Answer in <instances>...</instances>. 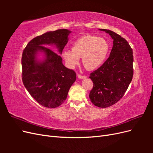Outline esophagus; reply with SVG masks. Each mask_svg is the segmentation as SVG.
I'll return each mask as SVG.
<instances>
[{"label":"esophagus","mask_w":153,"mask_h":153,"mask_svg":"<svg viewBox=\"0 0 153 153\" xmlns=\"http://www.w3.org/2000/svg\"><path fill=\"white\" fill-rule=\"evenodd\" d=\"M78 78H79V79H85V78H87L86 76H82L81 75H78Z\"/></svg>","instance_id":"34e87169"}]
</instances>
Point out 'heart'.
I'll list each match as a JSON object with an SVG mask.
<instances>
[{"mask_svg": "<svg viewBox=\"0 0 153 153\" xmlns=\"http://www.w3.org/2000/svg\"><path fill=\"white\" fill-rule=\"evenodd\" d=\"M109 45L102 38L86 35L78 39L72 45V50H65L62 56L69 69H74L82 57V63L89 70L102 65L107 57Z\"/></svg>", "mask_w": 153, "mask_h": 153, "instance_id": "b5f03b06", "label": "heart"}]
</instances>
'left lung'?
<instances>
[{"instance_id": "1", "label": "left lung", "mask_w": 153, "mask_h": 153, "mask_svg": "<svg viewBox=\"0 0 153 153\" xmlns=\"http://www.w3.org/2000/svg\"><path fill=\"white\" fill-rule=\"evenodd\" d=\"M108 33L113 39V47L108 59L98 69L91 73L93 88L89 93L92 104L106 108L122 98L130 84L133 75V50L128 41L115 33L99 29Z\"/></svg>"}]
</instances>
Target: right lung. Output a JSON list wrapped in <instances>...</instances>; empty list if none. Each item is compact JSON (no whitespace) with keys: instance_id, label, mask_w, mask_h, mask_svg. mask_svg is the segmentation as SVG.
<instances>
[{"instance_id":"right-lung-1","label":"right lung","mask_w":153,"mask_h":153,"mask_svg":"<svg viewBox=\"0 0 153 153\" xmlns=\"http://www.w3.org/2000/svg\"><path fill=\"white\" fill-rule=\"evenodd\" d=\"M71 32L68 29L45 32L32 39L23 52V83L32 98L45 107L54 108L62 105L76 80L75 72L63 65L59 55ZM47 45L55 47L59 54Z\"/></svg>"}]
</instances>
